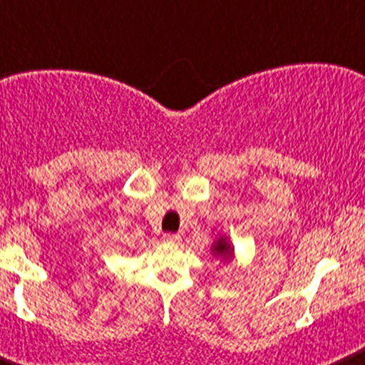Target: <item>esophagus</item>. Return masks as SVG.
I'll return each mask as SVG.
<instances>
[{
    "label": "esophagus",
    "mask_w": 365,
    "mask_h": 365,
    "mask_svg": "<svg viewBox=\"0 0 365 365\" xmlns=\"http://www.w3.org/2000/svg\"><path fill=\"white\" fill-rule=\"evenodd\" d=\"M164 241H166L168 245H179L180 241H182V237H180L179 234H166L164 235Z\"/></svg>",
    "instance_id": "34e87169"
}]
</instances>
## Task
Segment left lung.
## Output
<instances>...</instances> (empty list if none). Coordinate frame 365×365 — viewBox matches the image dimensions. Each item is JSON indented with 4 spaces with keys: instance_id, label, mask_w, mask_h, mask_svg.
I'll use <instances>...</instances> for the list:
<instances>
[{
    "instance_id": "1",
    "label": "left lung",
    "mask_w": 365,
    "mask_h": 365,
    "mask_svg": "<svg viewBox=\"0 0 365 365\" xmlns=\"http://www.w3.org/2000/svg\"><path fill=\"white\" fill-rule=\"evenodd\" d=\"M212 256L219 257L221 261H232L235 257L234 254V245L230 243L227 235H219L217 240L212 243Z\"/></svg>"
}]
</instances>
